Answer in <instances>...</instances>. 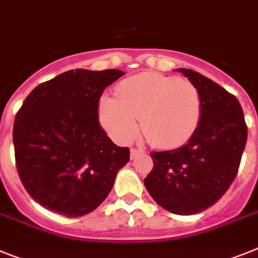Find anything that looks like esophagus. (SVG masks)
Instances as JSON below:
<instances>
[{
	"instance_id": "1",
	"label": "esophagus",
	"mask_w": 258,
	"mask_h": 258,
	"mask_svg": "<svg viewBox=\"0 0 258 258\" xmlns=\"http://www.w3.org/2000/svg\"><path fill=\"white\" fill-rule=\"evenodd\" d=\"M140 153H143L142 149H138V148H131V159H135L136 156H139Z\"/></svg>"
}]
</instances>
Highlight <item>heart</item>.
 <instances>
[{
  "instance_id": "b5f03b06",
  "label": "heart",
  "mask_w": 258,
  "mask_h": 258,
  "mask_svg": "<svg viewBox=\"0 0 258 258\" xmlns=\"http://www.w3.org/2000/svg\"><path fill=\"white\" fill-rule=\"evenodd\" d=\"M202 115V97L194 82L159 73H140L119 82L115 99L101 105L105 128L119 143L140 131L152 147L177 148L196 133Z\"/></svg>"
}]
</instances>
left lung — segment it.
Instances as JSON below:
<instances>
[{
  "instance_id": "obj_1",
  "label": "left lung",
  "mask_w": 258,
  "mask_h": 258,
  "mask_svg": "<svg viewBox=\"0 0 258 258\" xmlns=\"http://www.w3.org/2000/svg\"><path fill=\"white\" fill-rule=\"evenodd\" d=\"M178 72L187 76L201 93V120L182 147L151 153L153 168L144 185L162 209L191 215L213 206L233 182L248 127L233 94L196 71L181 68Z\"/></svg>"
}]
</instances>
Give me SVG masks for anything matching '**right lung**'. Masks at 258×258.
I'll use <instances>...</instances> for the list:
<instances>
[{
    "mask_svg": "<svg viewBox=\"0 0 258 258\" xmlns=\"http://www.w3.org/2000/svg\"><path fill=\"white\" fill-rule=\"evenodd\" d=\"M118 69H76L39 84L18 110L13 128L15 165L35 202L60 215L92 213L111 191L130 149L111 142L98 119L106 86Z\"/></svg>",
    "mask_w": 258,
    "mask_h": 258,
    "instance_id": "1",
    "label": "right lung"
}]
</instances>
